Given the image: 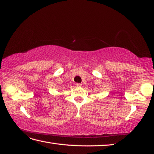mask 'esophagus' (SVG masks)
Segmentation results:
<instances>
[{"label":"esophagus","mask_w":154,"mask_h":154,"mask_svg":"<svg viewBox=\"0 0 154 154\" xmlns=\"http://www.w3.org/2000/svg\"><path fill=\"white\" fill-rule=\"evenodd\" d=\"M75 86L78 87H80L82 86V84H80V83H75Z\"/></svg>","instance_id":"34e87169"}]
</instances>
